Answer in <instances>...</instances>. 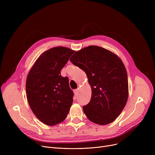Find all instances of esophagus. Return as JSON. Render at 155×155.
Instances as JSON below:
<instances>
[{"mask_svg":"<svg viewBox=\"0 0 155 155\" xmlns=\"http://www.w3.org/2000/svg\"><path fill=\"white\" fill-rule=\"evenodd\" d=\"M78 89H75V90H74L75 94H78Z\"/></svg>","mask_w":155,"mask_h":155,"instance_id":"obj_1","label":"esophagus"}]
</instances>
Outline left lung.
<instances>
[{"mask_svg":"<svg viewBox=\"0 0 155 155\" xmlns=\"http://www.w3.org/2000/svg\"><path fill=\"white\" fill-rule=\"evenodd\" d=\"M70 60L86 73L92 88L91 101L83 106L87 118L100 125L115 120L128 98L127 74L123 61L115 54L97 46L76 51Z\"/></svg>","mask_w":155,"mask_h":155,"instance_id":"1","label":"left lung"}]
</instances>
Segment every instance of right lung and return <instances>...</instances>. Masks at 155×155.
<instances>
[{"label":"right lung","mask_w":155,"mask_h":155,"mask_svg":"<svg viewBox=\"0 0 155 155\" xmlns=\"http://www.w3.org/2000/svg\"><path fill=\"white\" fill-rule=\"evenodd\" d=\"M75 51L65 47L50 49L41 55L29 72L26 91L29 106L43 123L54 126L66 119L74 95L61 70Z\"/></svg>","instance_id":"obj_1"}]
</instances>
